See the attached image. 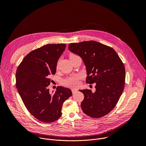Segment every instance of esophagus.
Returning <instances> with one entry per match:
<instances>
[{
	"instance_id": "34e87169",
	"label": "esophagus",
	"mask_w": 146,
	"mask_h": 146,
	"mask_svg": "<svg viewBox=\"0 0 146 146\" xmlns=\"http://www.w3.org/2000/svg\"><path fill=\"white\" fill-rule=\"evenodd\" d=\"M72 91L73 94H75L76 92H77V90L76 89H72Z\"/></svg>"
}]
</instances>
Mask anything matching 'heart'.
Wrapping results in <instances>:
<instances>
[{"instance_id": "1", "label": "heart", "mask_w": 146, "mask_h": 146, "mask_svg": "<svg viewBox=\"0 0 146 146\" xmlns=\"http://www.w3.org/2000/svg\"><path fill=\"white\" fill-rule=\"evenodd\" d=\"M73 55H71L70 56ZM80 76L78 75H74L73 76L69 77L64 80V84L67 87H74L78 84V80Z\"/></svg>"}]
</instances>
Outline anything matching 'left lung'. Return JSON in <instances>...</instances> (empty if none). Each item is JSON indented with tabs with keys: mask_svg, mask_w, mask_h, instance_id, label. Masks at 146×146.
<instances>
[{
	"mask_svg": "<svg viewBox=\"0 0 146 146\" xmlns=\"http://www.w3.org/2000/svg\"><path fill=\"white\" fill-rule=\"evenodd\" d=\"M69 50L82 59L86 82L96 84L94 92L79 90L84 95L81 103L83 112L96 118L106 115L117 105L124 88L125 70L122 60L114 49L96 41L71 43Z\"/></svg>",
	"mask_w": 146,
	"mask_h": 146,
	"instance_id": "obj_1",
	"label": "left lung"
}]
</instances>
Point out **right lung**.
I'll return each mask as SVG.
<instances>
[{"instance_id": "1", "label": "right lung", "mask_w": 146, "mask_h": 146, "mask_svg": "<svg viewBox=\"0 0 146 146\" xmlns=\"http://www.w3.org/2000/svg\"><path fill=\"white\" fill-rule=\"evenodd\" d=\"M66 46L52 44L37 48L25 56L17 70L18 93L29 113L41 122L57 120L64 102L72 95L70 89L61 86L53 94L48 88L50 76L55 74L58 60Z\"/></svg>"}]
</instances>
